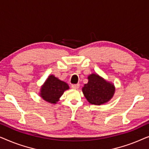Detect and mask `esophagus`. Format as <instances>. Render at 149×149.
Masks as SVG:
<instances>
[{"label":"esophagus","instance_id":"esophagus-1","mask_svg":"<svg viewBox=\"0 0 149 149\" xmlns=\"http://www.w3.org/2000/svg\"><path fill=\"white\" fill-rule=\"evenodd\" d=\"M71 87H72V89H77L79 87V83H77V84H75V85H72Z\"/></svg>","mask_w":149,"mask_h":149}]
</instances>
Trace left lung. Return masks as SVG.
Returning <instances> with one entry per match:
<instances>
[{
	"mask_svg": "<svg viewBox=\"0 0 149 149\" xmlns=\"http://www.w3.org/2000/svg\"><path fill=\"white\" fill-rule=\"evenodd\" d=\"M88 83L82 88L83 95L91 104L102 105L113 98L115 92V85L96 73L87 77Z\"/></svg>",
	"mask_w": 149,
	"mask_h": 149,
	"instance_id": "1",
	"label": "left lung"
}]
</instances>
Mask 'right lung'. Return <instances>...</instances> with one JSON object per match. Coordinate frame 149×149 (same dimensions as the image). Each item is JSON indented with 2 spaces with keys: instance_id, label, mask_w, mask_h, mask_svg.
<instances>
[{
  "instance_id": "obj_1",
  "label": "right lung",
  "mask_w": 149,
  "mask_h": 149,
  "mask_svg": "<svg viewBox=\"0 0 149 149\" xmlns=\"http://www.w3.org/2000/svg\"><path fill=\"white\" fill-rule=\"evenodd\" d=\"M68 89L69 86L66 82L51 74L40 87L38 93L45 101L50 104H57L64 91Z\"/></svg>"
}]
</instances>
